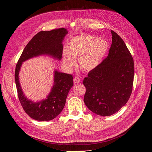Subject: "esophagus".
<instances>
[{
	"label": "esophagus",
	"mask_w": 152,
	"mask_h": 152,
	"mask_svg": "<svg viewBox=\"0 0 152 152\" xmlns=\"http://www.w3.org/2000/svg\"><path fill=\"white\" fill-rule=\"evenodd\" d=\"M80 82V79L79 77H74V79H73V82H74L75 84H78Z\"/></svg>",
	"instance_id": "1"
}]
</instances>
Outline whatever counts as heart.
<instances>
[{"mask_svg":"<svg viewBox=\"0 0 152 152\" xmlns=\"http://www.w3.org/2000/svg\"><path fill=\"white\" fill-rule=\"evenodd\" d=\"M108 48V44L104 39H96L90 35L74 37L69 42L68 49L63 50V65L71 70L77 65L75 58H79L82 70H93L102 63Z\"/></svg>","mask_w":152,"mask_h":152,"instance_id":"heart-1","label":"heart"}]
</instances>
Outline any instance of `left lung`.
Masks as SVG:
<instances>
[{"instance_id":"1","label":"left lung","mask_w":152,"mask_h":152,"mask_svg":"<svg viewBox=\"0 0 152 152\" xmlns=\"http://www.w3.org/2000/svg\"><path fill=\"white\" fill-rule=\"evenodd\" d=\"M111 34L112 43L108 56L83 81L86 107L103 117L115 113L126 104L134 75V60L125 42L114 31Z\"/></svg>"}]
</instances>
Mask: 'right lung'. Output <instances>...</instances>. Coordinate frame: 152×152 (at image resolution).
<instances>
[{"mask_svg": "<svg viewBox=\"0 0 152 152\" xmlns=\"http://www.w3.org/2000/svg\"><path fill=\"white\" fill-rule=\"evenodd\" d=\"M67 34V30L63 28L39 32L26 45L18 61L15 77L18 98L25 112L34 120L50 121L61 112L68 92L73 85V78L70 74L55 70L54 85L47 98L34 102L26 97L20 86L19 72L22 63L30 58L45 54L60 60L63 49L62 42Z\"/></svg>", "mask_w": 152, "mask_h": 152, "instance_id": "add662e5", "label": "right lung"}]
</instances>
